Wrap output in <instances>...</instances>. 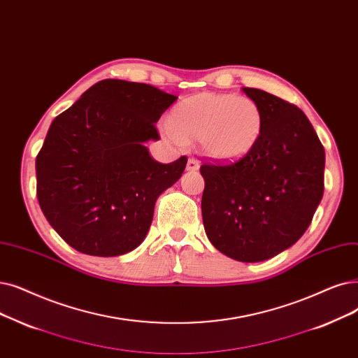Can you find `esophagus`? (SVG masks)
<instances>
[{
  "mask_svg": "<svg viewBox=\"0 0 358 358\" xmlns=\"http://www.w3.org/2000/svg\"><path fill=\"white\" fill-rule=\"evenodd\" d=\"M200 168V164L196 161V159H189V162H187V166H185V169L187 171H197Z\"/></svg>",
  "mask_w": 358,
  "mask_h": 358,
  "instance_id": "esophagus-1",
  "label": "esophagus"
}]
</instances>
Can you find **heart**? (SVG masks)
<instances>
[{
	"mask_svg": "<svg viewBox=\"0 0 358 358\" xmlns=\"http://www.w3.org/2000/svg\"><path fill=\"white\" fill-rule=\"evenodd\" d=\"M262 131L263 114L255 99L215 92L178 102L162 127L164 136L178 145L197 138L201 153L220 164L244 159L257 146Z\"/></svg>",
	"mask_w": 358,
	"mask_h": 358,
	"instance_id": "heart-1",
	"label": "heart"
}]
</instances>
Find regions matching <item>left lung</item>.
Instances as JSON below:
<instances>
[{"mask_svg": "<svg viewBox=\"0 0 358 358\" xmlns=\"http://www.w3.org/2000/svg\"><path fill=\"white\" fill-rule=\"evenodd\" d=\"M262 108L255 150L231 165H201V216L212 245L245 263L297 243L323 196L324 149L306 114L260 89L243 87Z\"/></svg>", "mask_w": 358, "mask_h": 358, "instance_id": "obj_1", "label": "left lung"}]
</instances>
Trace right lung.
Here are the masks:
<instances>
[{
  "mask_svg": "<svg viewBox=\"0 0 358 358\" xmlns=\"http://www.w3.org/2000/svg\"><path fill=\"white\" fill-rule=\"evenodd\" d=\"M177 101L158 87L106 79L54 118L36 157V194L51 227L77 252L114 257L145 240L157 199L187 158L155 161L161 115Z\"/></svg>",
  "mask_w": 358,
  "mask_h": 358,
  "instance_id": "obj_1",
  "label": "right lung"
}]
</instances>
